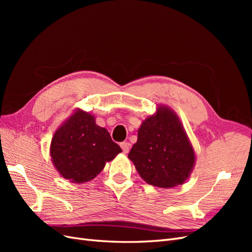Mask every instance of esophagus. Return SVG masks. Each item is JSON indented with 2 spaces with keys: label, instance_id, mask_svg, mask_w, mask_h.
<instances>
[{
  "label": "esophagus",
  "instance_id": "1",
  "mask_svg": "<svg viewBox=\"0 0 252 252\" xmlns=\"http://www.w3.org/2000/svg\"><path fill=\"white\" fill-rule=\"evenodd\" d=\"M121 148H122V150H123L124 154H128L129 148H130V145H129V143H127V142H123V143H121Z\"/></svg>",
  "mask_w": 252,
  "mask_h": 252
}]
</instances>
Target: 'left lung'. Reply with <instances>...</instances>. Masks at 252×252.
Masks as SVG:
<instances>
[{"mask_svg": "<svg viewBox=\"0 0 252 252\" xmlns=\"http://www.w3.org/2000/svg\"><path fill=\"white\" fill-rule=\"evenodd\" d=\"M128 158L148 184L171 188L186 181L195 157L178 117L161 106L143 122Z\"/></svg>", "mask_w": 252, "mask_h": 252, "instance_id": "left-lung-1", "label": "left lung"}]
</instances>
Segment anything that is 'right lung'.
<instances>
[{
	"label": "right lung",
	"instance_id": "add662e5",
	"mask_svg": "<svg viewBox=\"0 0 252 252\" xmlns=\"http://www.w3.org/2000/svg\"><path fill=\"white\" fill-rule=\"evenodd\" d=\"M122 151L105 128L98 127L91 114L78 110L55 133L50 155L63 178L73 183L93 180L106 162Z\"/></svg>",
	"mask_w": 252,
	"mask_h": 252
}]
</instances>
